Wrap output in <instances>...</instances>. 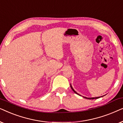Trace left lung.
Returning <instances> with one entry per match:
<instances>
[{
  "label": "left lung",
  "mask_w": 123,
  "mask_h": 123,
  "mask_svg": "<svg viewBox=\"0 0 123 123\" xmlns=\"http://www.w3.org/2000/svg\"><path fill=\"white\" fill-rule=\"evenodd\" d=\"M70 87H71L72 90L73 91H74V93H75L76 94H77V95H79V94H78V93H77V92H75L74 90V89H73V88H72V86H70ZM85 97V98H87V99H92V100H93V99H97V98H98L99 97H92V98H87V97Z\"/></svg>",
  "instance_id": "8db88e82"
}]
</instances>
